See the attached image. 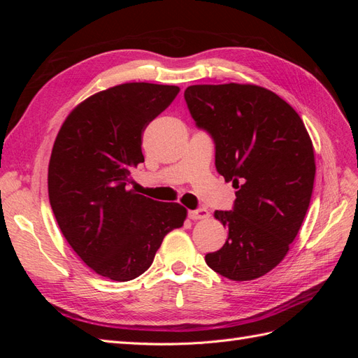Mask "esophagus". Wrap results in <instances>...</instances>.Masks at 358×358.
Segmentation results:
<instances>
[{
	"instance_id": "esophagus-1",
	"label": "esophagus",
	"mask_w": 358,
	"mask_h": 358,
	"mask_svg": "<svg viewBox=\"0 0 358 358\" xmlns=\"http://www.w3.org/2000/svg\"><path fill=\"white\" fill-rule=\"evenodd\" d=\"M188 216H189V220H206V218H209L210 213L206 209H197V210H189Z\"/></svg>"
}]
</instances>
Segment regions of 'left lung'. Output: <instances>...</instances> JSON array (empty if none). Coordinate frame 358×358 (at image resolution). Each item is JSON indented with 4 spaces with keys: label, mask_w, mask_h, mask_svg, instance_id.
Segmentation results:
<instances>
[{
    "label": "left lung",
    "mask_w": 358,
    "mask_h": 358,
    "mask_svg": "<svg viewBox=\"0 0 358 358\" xmlns=\"http://www.w3.org/2000/svg\"><path fill=\"white\" fill-rule=\"evenodd\" d=\"M185 101L215 142V166L233 182V210H216L229 239L206 263L231 280L268 273L287 255L315 179L312 140L297 112L257 85H192Z\"/></svg>",
    "instance_id": "1"
}]
</instances>
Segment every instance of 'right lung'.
<instances>
[{"label": "right lung", "mask_w": 358, "mask_h": 358, "mask_svg": "<svg viewBox=\"0 0 358 358\" xmlns=\"http://www.w3.org/2000/svg\"><path fill=\"white\" fill-rule=\"evenodd\" d=\"M178 86L122 83L76 106L53 143L49 201L59 229L95 273L125 282L150 267L187 209L129 189L142 164V134L179 94Z\"/></svg>", "instance_id": "obj_1"}]
</instances>
